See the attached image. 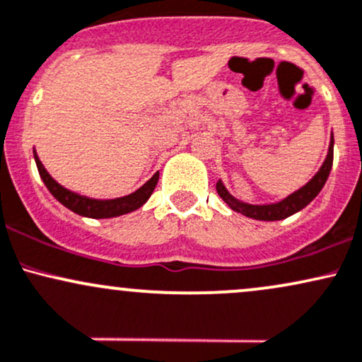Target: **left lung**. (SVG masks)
<instances>
[{"label":"left lung","instance_id":"obj_1","mask_svg":"<svg viewBox=\"0 0 362 362\" xmlns=\"http://www.w3.org/2000/svg\"><path fill=\"white\" fill-rule=\"evenodd\" d=\"M332 164H334V133H332L330 136V145H328L327 157H325L318 173H316L306 185L301 186L299 189H296L294 193H291L289 197H286L284 200L275 203H265V205H253V203L241 202L229 193V189L226 188L222 180L217 181V193L218 197L229 205L230 210L243 214L245 217L267 222L282 221V218H287L291 217V215L298 214L299 210H303L304 206L310 205V203L315 200L316 194L322 192L325 182H327L328 176H330Z\"/></svg>","mask_w":362,"mask_h":362}]
</instances>
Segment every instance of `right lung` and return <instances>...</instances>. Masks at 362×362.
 <instances>
[{"label": "right lung", "mask_w": 362, "mask_h": 362, "mask_svg": "<svg viewBox=\"0 0 362 362\" xmlns=\"http://www.w3.org/2000/svg\"><path fill=\"white\" fill-rule=\"evenodd\" d=\"M34 159L40 174V180L44 181V185H46V188L49 189L52 197H54L61 205L66 206L68 210H71V212L88 218L119 217V215L129 214L133 212V210L140 209L144 203H147L150 194H152L153 189H156L157 181H159V173H156L144 186H140L136 192L129 193L127 197L112 198V200H95V198H88V197H83V194L70 192V189H66L64 186H61L58 181L52 180L51 174L47 173L46 168L42 165V162H40L35 148H34Z\"/></svg>", "instance_id": "right-lung-1"}]
</instances>
